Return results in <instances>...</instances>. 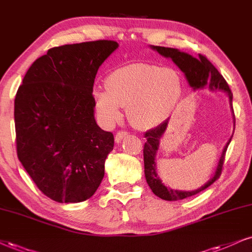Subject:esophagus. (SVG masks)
Returning <instances> with one entry per match:
<instances>
[{"mask_svg":"<svg viewBox=\"0 0 252 252\" xmlns=\"http://www.w3.org/2000/svg\"><path fill=\"white\" fill-rule=\"evenodd\" d=\"M127 135H128V133H127L126 131H119L116 134V136H114V140H116V142H120Z\"/></svg>","mask_w":252,"mask_h":252,"instance_id":"34e87169","label":"esophagus"}]
</instances>
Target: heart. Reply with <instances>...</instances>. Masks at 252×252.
<instances>
[{"label": "heart", "instance_id": "1", "mask_svg": "<svg viewBox=\"0 0 252 252\" xmlns=\"http://www.w3.org/2000/svg\"><path fill=\"white\" fill-rule=\"evenodd\" d=\"M182 93L178 71L153 64L136 63L119 67L106 78V88H95L92 95L98 113L114 123L126 107L133 126L147 129L166 120Z\"/></svg>", "mask_w": 252, "mask_h": 252}]
</instances>
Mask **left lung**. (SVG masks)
I'll return each mask as SVG.
<instances>
[{
    "mask_svg": "<svg viewBox=\"0 0 252 252\" xmlns=\"http://www.w3.org/2000/svg\"><path fill=\"white\" fill-rule=\"evenodd\" d=\"M155 51L159 52L163 57L170 58L174 63L179 66V69L185 73L186 78H187L189 85L194 90L203 89L208 86L210 91H216V90H221V91L225 92L229 97V101H230L231 108H232V92L229 89L228 83L223 78L221 73L217 71V69L214 65L208 61V58L203 55H198V58L192 57V56L186 54V52L179 51L178 49L173 48H164V46H151ZM235 118V116H234ZM167 124L168 120L163 121L159 126L155 127L153 129H150L148 132L145 133L146 142L144 146V162H145V176L146 181H147L148 186L152 189L157 196L166 201H179L183 200V198L190 197L192 195H196L201 192L204 189H207L209 186H212L217 179L220 178L222 173L223 162H224V157L226 148H228L229 144H230L231 138L226 142L225 147L223 148V152L220 158L219 164H217L216 172L214 174L212 179L208 181L206 185L202 186L201 188L196 189L192 191H182V190H175L167 186H164L162 181H161L157 173V163H155V155H157L158 148H159V142L161 136L163 135L164 131L167 128Z\"/></svg>",
    "mask_w": 252,
    "mask_h": 252,
    "instance_id": "obj_1",
    "label": "left lung"
}]
</instances>
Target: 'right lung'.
Masks as SVG:
<instances>
[{
	"instance_id": "right-lung-1",
	"label": "right lung",
	"mask_w": 252,
	"mask_h": 252,
	"mask_svg": "<svg viewBox=\"0 0 252 252\" xmlns=\"http://www.w3.org/2000/svg\"><path fill=\"white\" fill-rule=\"evenodd\" d=\"M118 46L102 39L49 49L17 90L18 160L39 190L56 202L88 200L104 178L114 138L95 123L92 92L99 66Z\"/></svg>"
}]
</instances>
